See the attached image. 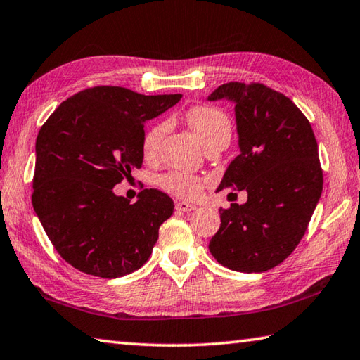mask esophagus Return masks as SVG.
<instances>
[{
	"label": "esophagus",
	"mask_w": 360,
	"mask_h": 360,
	"mask_svg": "<svg viewBox=\"0 0 360 360\" xmlns=\"http://www.w3.org/2000/svg\"><path fill=\"white\" fill-rule=\"evenodd\" d=\"M176 210L181 211V212H191L193 210H197V206L191 205V203H186V202H178V203H176Z\"/></svg>",
	"instance_id": "1"
}]
</instances>
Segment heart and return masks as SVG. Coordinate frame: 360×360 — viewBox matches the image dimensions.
<instances>
[{
  "label": "heart",
  "instance_id": "heart-1",
  "mask_svg": "<svg viewBox=\"0 0 360 360\" xmlns=\"http://www.w3.org/2000/svg\"><path fill=\"white\" fill-rule=\"evenodd\" d=\"M186 122L203 146H208L212 141H217V139L230 141L231 122L229 119V115L225 114L222 109L208 105L193 106L186 112ZM165 122H158V124L152 125L150 129L146 131L141 146L144 157L150 158L157 154L158 149H160L162 139L165 136ZM158 184L165 188L167 192L176 195V197L187 200L197 198L203 188V181L200 179L198 176L181 172L165 173L160 176Z\"/></svg>",
  "mask_w": 360,
  "mask_h": 360
}]
</instances>
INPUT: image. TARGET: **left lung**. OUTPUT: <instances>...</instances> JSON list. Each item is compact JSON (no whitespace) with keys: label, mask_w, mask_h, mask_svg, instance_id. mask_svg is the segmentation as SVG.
Returning a JSON list of instances; mask_svg holds the SVG:
<instances>
[{"label":"left lung","mask_w":360,"mask_h":360,"mask_svg":"<svg viewBox=\"0 0 360 360\" xmlns=\"http://www.w3.org/2000/svg\"><path fill=\"white\" fill-rule=\"evenodd\" d=\"M235 103L240 155L222 188L246 191L245 205L221 212L210 241L219 264L262 273L288 259L303 238L322 193L318 143L309 120L290 98L259 82H227L208 100Z\"/></svg>","instance_id":"obj_1"}]
</instances>
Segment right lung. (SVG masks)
<instances>
[{
	"label": "right lung",
	"instance_id": "add662e5",
	"mask_svg": "<svg viewBox=\"0 0 360 360\" xmlns=\"http://www.w3.org/2000/svg\"><path fill=\"white\" fill-rule=\"evenodd\" d=\"M181 96L98 85L70 96L41 127L32 203L53 248L79 271L111 279L148 262L173 200L144 188L130 203L112 187L141 168L146 122Z\"/></svg>",
	"mask_w": 360,
	"mask_h": 360
}]
</instances>
